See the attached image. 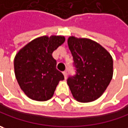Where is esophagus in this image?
<instances>
[{"mask_svg":"<svg viewBox=\"0 0 128 128\" xmlns=\"http://www.w3.org/2000/svg\"><path fill=\"white\" fill-rule=\"evenodd\" d=\"M63 74H64V78H65V79H66V77H67V72H66V71H64V72H63Z\"/></svg>","mask_w":128,"mask_h":128,"instance_id":"34e87169","label":"esophagus"}]
</instances>
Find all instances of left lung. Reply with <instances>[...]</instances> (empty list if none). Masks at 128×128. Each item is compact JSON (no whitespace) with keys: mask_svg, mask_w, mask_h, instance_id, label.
Returning a JSON list of instances; mask_svg holds the SVG:
<instances>
[{"mask_svg":"<svg viewBox=\"0 0 128 128\" xmlns=\"http://www.w3.org/2000/svg\"><path fill=\"white\" fill-rule=\"evenodd\" d=\"M67 43L76 70V74L67 79L71 92L78 102L94 101L112 78V58L104 48L91 39L70 36Z\"/></svg>","mask_w":128,"mask_h":128,"instance_id":"obj_1","label":"left lung"}]
</instances>
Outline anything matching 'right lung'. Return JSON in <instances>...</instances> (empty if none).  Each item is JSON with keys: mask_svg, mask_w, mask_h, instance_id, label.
Here are the masks:
<instances>
[{"mask_svg": "<svg viewBox=\"0 0 128 128\" xmlns=\"http://www.w3.org/2000/svg\"><path fill=\"white\" fill-rule=\"evenodd\" d=\"M65 41L62 36H42L22 48L14 58L15 75L20 89L34 100L53 97L63 74L56 70L52 53Z\"/></svg>", "mask_w": 128, "mask_h": 128, "instance_id": "1", "label": "right lung"}]
</instances>
